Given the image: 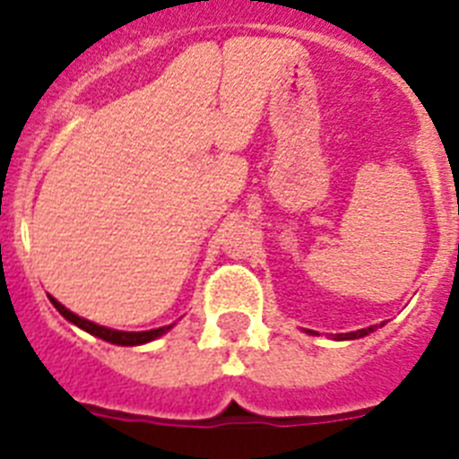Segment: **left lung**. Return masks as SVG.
Wrapping results in <instances>:
<instances>
[{
  "label": "left lung",
  "mask_w": 459,
  "mask_h": 459,
  "mask_svg": "<svg viewBox=\"0 0 459 459\" xmlns=\"http://www.w3.org/2000/svg\"><path fill=\"white\" fill-rule=\"evenodd\" d=\"M377 326H368V328H360V331H351V333H338L335 338L338 340H356V338H363V335H370ZM307 333H315V331H307Z\"/></svg>",
  "instance_id": "obj_1"
}]
</instances>
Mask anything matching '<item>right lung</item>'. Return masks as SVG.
Returning a JSON list of instances; mask_svg holds the SVG:
<instances>
[{
    "instance_id": "obj_1",
    "label": "right lung",
    "mask_w": 459,
    "mask_h": 459,
    "mask_svg": "<svg viewBox=\"0 0 459 459\" xmlns=\"http://www.w3.org/2000/svg\"><path fill=\"white\" fill-rule=\"evenodd\" d=\"M48 299H50L52 306H55L56 310H59V315H62V317H66L71 324H75V326H80V328H82V331H87V333L96 335V338L105 340V342L121 344V347H135V344L152 342V340L160 338V335L168 333L169 328H172V324H169V326L152 328V331H115V328L99 326V324L89 322V319L78 317L75 312H71V310H68V307H64L62 303L56 301V299H52V296H48Z\"/></svg>"
}]
</instances>
